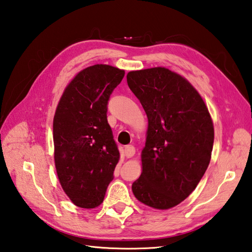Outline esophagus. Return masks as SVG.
Listing matches in <instances>:
<instances>
[{
	"label": "esophagus",
	"mask_w": 252,
	"mask_h": 252,
	"mask_svg": "<svg viewBox=\"0 0 252 252\" xmlns=\"http://www.w3.org/2000/svg\"><path fill=\"white\" fill-rule=\"evenodd\" d=\"M124 152H125L126 158H131V156L135 155L136 149H135V147H133V145H131V144L126 145L125 149H124Z\"/></svg>",
	"instance_id": "obj_1"
}]
</instances>
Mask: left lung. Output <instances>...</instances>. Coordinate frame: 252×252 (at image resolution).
<instances>
[{"instance_id":"left-lung-1","label":"left lung","mask_w":252,"mask_h":252,"mask_svg":"<svg viewBox=\"0 0 252 252\" xmlns=\"http://www.w3.org/2000/svg\"><path fill=\"white\" fill-rule=\"evenodd\" d=\"M127 84L149 120L133 195L153 208H171L194 191L209 165L215 138L210 114L191 84L166 68L131 71Z\"/></svg>"}]
</instances>
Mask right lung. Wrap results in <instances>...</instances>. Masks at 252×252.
Listing matches in <instances>:
<instances>
[{
	"instance_id": "right-lung-1",
	"label": "right lung",
	"mask_w": 252,
	"mask_h": 252,
	"mask_svg": "<svg viewBox=\"0 0 252 252\" xmlns=\"http://www.w3.org/2000/svg\"><path fill=\"white\" fill-rule=\"evenodd\" d=\"M124 75V70L107 64L88 66L65 88L56 110V170L64 193L81 208L101 204L114 178L120 151L107 112L111 94Z\"/></svg>"
}]
</instances>
